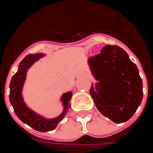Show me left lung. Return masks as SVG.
<instances>
[{"label":"left lung","instance_id":"8db88e82","mask_svg":"<svg viewBox=\"0 0 153 153\" xmlns=\"http://www.w3.org/2000/svg\"><path fill=\"white\" fill-rule=\"evenodd\" d=\"M98 82L90 93L97 109L116 123L126 122L143 100V81L127 53L118 46L106 45L100 53L89 58Z\"/></svg>","mask_w":153,"mask_h":153}]
</instances>
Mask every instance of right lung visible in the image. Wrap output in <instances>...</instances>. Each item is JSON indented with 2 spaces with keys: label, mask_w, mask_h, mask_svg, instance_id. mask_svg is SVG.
I'll return each instance as SVG.
<instances>
[{
  "label": "right lung",
  "mask_w": 153,
  "mask_h": 153,
  "mask_svg": "<svg viewBox=\"0 0 153 153\" xmlns=\"http://www.w3.org/2000/svg\"><path fill=\"white\" fill-rule=\"evenodd\" d=\"M43 53L28 54L20 63L18 70L13 76L10 83V104L13 108V111L23 123L32 127L39 132H48L54 129L57 124L67 115L70 107V100L72 97V92L63 93L61 97V101L63 105V111L56 118L46 119L36 114L27 106L22 97V88L24 81L26 79L27 71L34 62L43 57Z\"/></svg>",
  "instance_id": "obj_1"
}]
</instances>
